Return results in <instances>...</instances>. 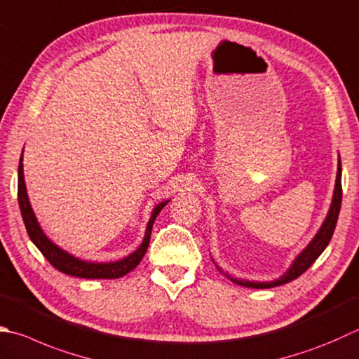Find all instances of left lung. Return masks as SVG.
<instances>
[{"label":"left lung","instance_id":"obj_1","mask_svg":"<svg viewBox=\"0 0 359 359\" xmlns=\"http://www.w3.org/2000/svg\"><path fill=\"white\" fill-rule=\"evenodd\" d=\"M341 177H342V166H341V158H338V172H336L333 198H332V203H330V208H328L325 219H324V222H322V226L318 230V233L313 236V240L306 244V248L302 250L296 258H294V262L290 264V268H287L286 272H283L278 278H273V280H271V282H257V280L235 278V277H231L230 273L224 272L219 266L215 263V259L212 258V262L216 264V268L219 269L227 278H230L233 283L240 285V286H245V287H255V290H268V287H276L280 285L290 283L291 280L300 277L302 273H304L316 262V259L319 258L322 252L325 250L330 240H332L336 222H338V217H339V210H341V202H342Z\"/></svg>","mask_w":359,"mask_h":359}]
</instances>
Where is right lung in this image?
I'll list each match as a JSON object with an SVG mask.
<instances>
[{"label":"right lung","instance_id":"right-lung-1","mask_svg":"<svg viewBox=\"0 0 359 359\" xmlns=\"http://www.w3.org/2000/svg\"><path fill=\"white\" fill-rule=\"evenodd\" d=\"M168 202H170V199L158 202L157 205L152 208L151 217L149 221H147V226L144 230V238L137 250H133L128 257L116 259V262H87V259H82L79 257L69 254L65 249H62L60 245H57L51 240V238H48L43 229L40 227L37 216H35L31 207L29 196H27L23 172V151H21L18 163V205L21 216H23L27 235H29L31 241L35 244V248L43 254L48 262L51 263L55 269H59L63 273H68V276L81 278H119L135 269L140 262L143 259L147 250V245H149L154 221H156V217Z\"/></svg>","mask_w":359,"mask_h":359}]
</instances>
